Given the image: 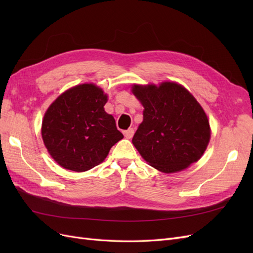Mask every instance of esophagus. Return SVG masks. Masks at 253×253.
Segmentation results:
<instances>
[{
  "mask_svg": "<svg viewBox=\"0 0 253 253\" xmlns=\"http://www.w3.org/2000/svg\"><path fill=\"white\" fill-rule=\"evenodd\" d=\"M134 128H128V129H126V131H125L124 132V134H125V137L126 138H132V137L134 136Z\"/></svg>",
  "mask_w": 253,
  "mask_h": 253,
  "instance_id": "esophagus-1",
  "label": "esophagus"
}]
</instances>
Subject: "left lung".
Listing matches in <instances>:
<instances>
[{"label":"left lung","instance_id":"8db88e82","mask_svg":"<svg viewBox=\"0 0 253 253\" xmlns=\"http://www.w3.org/2000/svg\"><path fill=\"white\" fill-rule=\"evenodd\" d=\"M132 90L144 108L132 142L145 162L164 173L196 163L210 140L209 121L196 99L174 82Z\"/></svg>","mask_w":253,"mask_h":253}]
</instances>
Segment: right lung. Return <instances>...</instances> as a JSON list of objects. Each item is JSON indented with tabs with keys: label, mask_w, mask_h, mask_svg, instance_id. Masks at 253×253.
<instances>
[{
	"label": "right lung",
	"mask_w": 253,
	"mask_h": 253,
	"mask_svg": "<svg viewBox=\"0 0 253 253\" xmlns=\"http://www.w3.org/2000/svg\"><path fill=\"white\" fill-rule=\"evenodd\" d=\"M108 96L95 84L70 88L51 103L42 121V138L51 157L67 170L84 172L101 164L124 138L103 106Z\"/></svg>",
	"instance_id": "1"
}]
</instances>
